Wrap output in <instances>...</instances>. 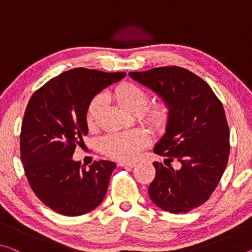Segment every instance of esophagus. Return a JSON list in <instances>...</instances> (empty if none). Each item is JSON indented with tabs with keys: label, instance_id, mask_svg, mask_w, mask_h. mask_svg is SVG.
<instances>
[{
	"label": "esophagus",
	"instance_id": "34e87169",
	"mask_svg": "<svg viewBox=\"0 0 252 252\" xmlns=\"http://www.w3.org/2000/svg\"><path fill=\"white\" fill-rule=\"evenodd\" d=\"M119 165L125 166V168H134L136 163H135V162H121Z\"/></svg>",
	"mask_w": 252,
	"mask_h": 252
}]
</instances>
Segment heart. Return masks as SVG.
Masks as SVG:
<instances>
[{
  "mask_svg": "<svg viewBox=\"0 0 252 252\" xmlns=\"http://www.w3.org/2000/svg\"><path fill=\"white\" fill-rule=\"evenodd\" d=\"M114 96L119 106L130 113H139L149 102V94L144 89L134 83H122L115 89ZM104 96L98 94L91 100L87 108L86 121L89 127H94L101 110ZM143 118L146 123L157 129H163L168 125L170 109L164 102L156 103L143 111ZM149 143V136L145 131L134 129L129 131L110 133L102 137L100 146L107 157L115 160L129 161L137 157L143 148Z\"/></svg>",
  "mask_w": 252,
  "mask_h": 252,
  "instance_id": "obj_1",
  "label": "heart"
}]
</instances>
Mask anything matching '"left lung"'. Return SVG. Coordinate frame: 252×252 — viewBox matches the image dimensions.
Masks as SVG:
<instances>
[{"label": "left lung", "mask_w": 252, "mask_h": 252, "mask_svg": "<svg viewBox=\"0 0 252 252\" xmlns=\"http://www.w3.org/2000/svg\"><path fill=\"white\" fill-rule=\"evenodd\" d=\"M129 76L156 92L170 109L165 134L153 149L169 165L154 162L149 195L161 210L188 213L210 198L226 168L230 130L223 104L203 79L183 67H156ZM175 159L178 170L171 166Z\"/></svg>", "instance_id": "obj_1"}]
</instances>
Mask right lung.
<instances>
[{
	"mask_svg": "<svg viewBox=\"0 0 252 252\" xmlns=\"http://www.w3.org/2000/svg\"><path fill=\"white\" fill-rule=\"evenodd\" d=\"M125 75L69 69L49 80L30 98L21 126V161L33 192L54 212L65 216L86 214L106 196L116 163L94 161L87 169L72 157L88 134L89 103Z\"/></svg>",
	"mask_w": 252,
	"mask_h": 252,
	"instance_id": "1",
	"label": "right lung"
}]
</instances>
